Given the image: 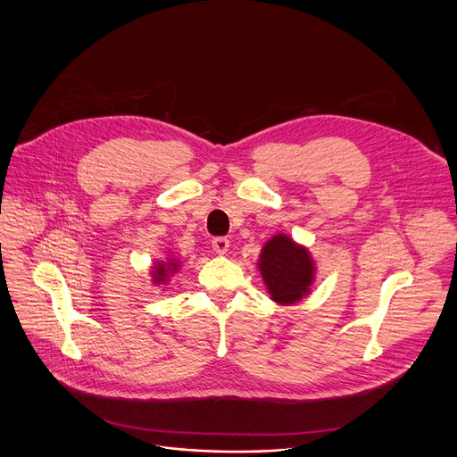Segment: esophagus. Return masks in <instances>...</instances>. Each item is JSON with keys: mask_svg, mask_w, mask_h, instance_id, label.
Returning <instances> with one entry per match:
<instances>
[{"mask_svg": "<svg viewBox=\"0 0 457 457\" xmlns=\"http://www.w3.org/2000/svg\"><path fill=\"white\" fill-rule=\"evenodd\" d=\"M212 247H213V251L217 254H224L228 251V247H229V240L226 237H215L212 240Z\"/></svg>", "mask_w": 457, "mask_h": 457, "instance_id": "obj_1", "label": "esophagus"}]
</instances>
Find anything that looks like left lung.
<instances>
[{
    "instance_id": "1",
    "label": "left lung",
    "mask_w": 457,
    "mask_h": 457,
    "mask_svg": "<svg viewBox=\"0 0 457 457\" xmlns=\"http://www.w3.org/2000/svg\"><path fill=\"white\" fill-rule=\"evenodd\" d=\"M258 268L270 295L282 305L295 303L309 293L314 271L312 260L307 249L286 235H277L264 245Z\"/></svg>"
}]
</instances>
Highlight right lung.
Masks as SVG:
<instances>
[{"label":"right lung","mask_w":457,"mask_h":457,"mask_svg":"<svg viewBox=\"0 0 457 457\" xmlns=\"http://www.w3.org/2000/svg\"><path fill=\"white\" fill-rule=\"evenodd\" d=\"M177 268H179V264L173 262V260H170L168 264H164V262L157 264V266H155V271H154V280H155V284L164 282L166 277H168V273H170V271H175Z\"/></svg>","instance_id":"add662e5"}]
</instances>
